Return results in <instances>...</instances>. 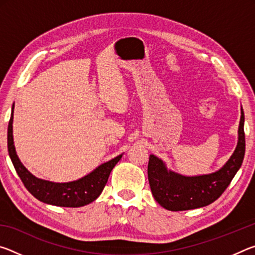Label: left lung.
<instances>
[{"label": "left lung", "mask_w": 255, "mask_h": 255, "mask_svg": "<svg viewBox=\"0 0 255 255\" xmlns=\"http://www.w3.org/2000/svg\"><path fill=\"white\" fill-rule=\"evenodd\" d=\"M245 154L244 111L241 109L239 140L230 159L210 174L185 176L167 170L161 158L149 155L147 174L152 193L163 208L181 211L201 208L217 200L230 185L243 163Z\"/></svg>", "instance_id": "obj_1"}]
</instances>
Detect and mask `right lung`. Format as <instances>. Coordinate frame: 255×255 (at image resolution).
<instances>
[{"instance_id": "right-lung-1", "label": "right lung", "mask_w": 255, "mask_h": 255, "mask_svg": "<svg viewBox=\"0 0 255 255\" xmlns=\"http://www.w3.org/2000/svg\"><path fill=\"white\" fill-rule=\"evenodd\" d=\"M13 109L14 105L12 107L11 118L7 127V150L16 173L20 176L21 181H22L28 191L34 198L45 202V204L59 207L76 208V207L91 204L92 201L96 200L101 195L112 169L120 161L123 154L110 159L109 162L101 164L91 173L76 181H72V182L56 183L38 179L25 169L23 164L20 162L18 155H16L13 143V129H12L13 128L12 127V124H13Z\"/></svg>"}]
</instances>
